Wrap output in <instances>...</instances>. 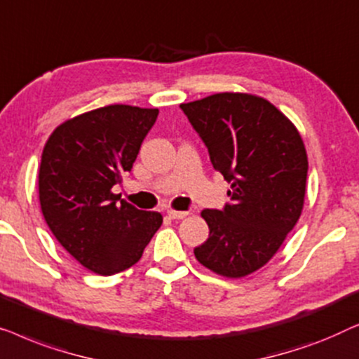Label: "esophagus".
Returning <instances> with one entry per match:
<instances>
[{"label":"esophagus","mask_w":359,"mask_h":359,"mask_svg":"<svg viewBox=\"0 0 359 359\" xmlns=\"http://www.w3.org/2000/svg\"><path fill=\"white\" fill-rule=\"evenodd\" d=\"M169 218L172 219H184L185 216H189V211H175V210H168Z\"/></svg>","instance_id":"1"}]
</instances>
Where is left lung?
<instances>
[{
	"mask_svg": "<svg viewBox=\"0 0 359 359\" xmlns=\"http://www.w3.org/2000/svg\"><path fill=\"white\" fill-rule=\"evenodd\" d=\"M180 109L231 184L223 210L201 211L210 237L194 254L218 275H250L276 254L301 216L307 154L299 131L252 94H213Z\"/></svg>",
	"mask_w": 359,
	"mask_h": 359,
	"instance_id": "obj_1",
	"label": "left lung"
}]
</instances>
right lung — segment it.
I'll list each match as a JSON object with an SVG mask.
<instances>
[{
	"label": "right lung",
	"mask_w": 359,
	"mask_h": 359,
	"mask_svg": "<svg viewBox=\"0 0 359 359\" xmlns=\"http://www.w3.org/2000/svg\"><path fill=\"white\" fill-rule=\"evenodd\" d=\"M158 109L107 105L60 125L50 135L39 170L43 218L81 265L115 275L135 265L163 224L156 211L120 201L112 187L133 168Z\"/></svg>",
	"instance_id": "right-lung-1"
}]
</instances>
